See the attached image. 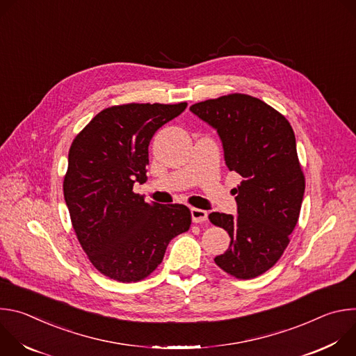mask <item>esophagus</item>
Segmentation results:
<instances>
[{"label":"esophagus","mask_w":356,"mask_h":356,"mask_svg":"<svg viewBox=\"0 0 356 356\" xmlns=\"http://www.w3.org/2000/svg\"><path fill=\"white\" fill-rule=\"evenodd\" d=\"M191 218H193V222L202 224V222L207 221L209 214H207V211L201 210V209H191Z\"/></svg>","instance_id":"34e87169"}]
</instances>
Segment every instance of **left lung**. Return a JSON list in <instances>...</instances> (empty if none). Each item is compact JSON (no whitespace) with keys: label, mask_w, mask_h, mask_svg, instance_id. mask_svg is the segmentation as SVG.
I'll return each mask as SVG.
<instances>
[{"label":"left lung","mask_w":356,"mask_h":356,"mask_svg":"<svg viewBox=\"0 0 356 356\" xmlns=\"http://www.w3.org/2000/svg\"><path fill=\"white\" fill-rule=\"evenodd\" d=\"M190 111L217 129L227 168L242 177L234 188L238 216H209L231 238L214 261L236 279H253L280 259L298 221L306 181L293 128L262 99L239 92L201 101Z\"/></svg>","instance_id":"1"}]
</instances>
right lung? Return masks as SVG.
I'll list each match as a JSON object with an SVG mask.
<instances>
[{
    "mask_svg": "<svg viewBox=\"0 0 356 356\" xmlns=\"http://www.w3.org/2000/svg\"><path fill=\"white\" fill-rule=\"evenodd\" d=\"M187 103L124 104L98 113L73 139L63 180L77 239L94 268L131 283L163 261L169 242L191 224L183 204L146 202L134 183L146 181L149 142Z\"/></svg>",
    "mask_w": 356,
    "mask_h": 356,
    "instance_id": "1",
    "label": "right lung"
}]
</instances>
